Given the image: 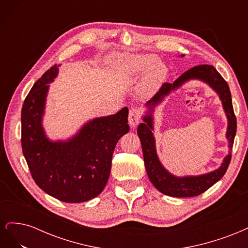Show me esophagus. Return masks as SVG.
<instances>
[{
	"mask_svg": "<svg viewBox=\"0 0 248 248\" xmlns=\"http://www.w3.org/2000/svg\"><path fill=\"white\" fill-rule=\"evenodd\" d=\"M129 124L131 127H136L140 121V111L138 108H131L128 115Z\"/></svg>",
	"mask_w": 248,
	"mask_h": 248,
	"instance_id": "esophagus-1",
	"label": "esophagus"
}]
</instances>
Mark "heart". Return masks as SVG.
Masks as SVG:
<instances>
[{"instance_id":"b5f03b06","label":"heart","mask_w":248,"mask_h":248,"mask_svg":"<svg viewBox=\"0 0 248 248\" xmlns=\"http://www.w3.org/2000/svg\"><path fill=\"white\" fill-rule=\"evenodd\" d=\"M119 71L126 78H138L149 71L147 84L152 86L159 82L166 74V67L153 55H134L125 57L118 62Z\"/></svg>"}]
</instances>
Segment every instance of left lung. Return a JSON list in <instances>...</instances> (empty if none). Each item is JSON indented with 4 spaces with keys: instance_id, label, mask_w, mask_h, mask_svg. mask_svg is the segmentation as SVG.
Masks as SVG:
<instances>
[{
    "instance_id": "obj_1",
    "label": "left lung",
    "mask_w": 248,
    "mask_h": 248,
    "mask_svg": "<svg viewBox=\"0 0 248 248\" xmlns=\"http://www.w3.org/2000/svg\"><path fill=\"white\" fill-rule=\"evenodd\" d=\"M180 57H184V55ZM190 80L205 82L219 95L228 120L226 137L229 141V154L225 157L220 168L216 170L201 175L175 176L162 166L156 155L154 138V111L166 96ZM145 114L141 117L144 122L140 123L138 127V136L140 140L146 171L150 181L157 190L172 198L197 197L209 189L217 181H219L226 174L231 161V151L236 136L237 122L234 109H232L229 85L213 66H196L183 73L172 84H169V82L163 84L153 98L145 104Z\"/></svg>"
}]
</instances>
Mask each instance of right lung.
Returning <instances> with one entry per match:
<instances>
[{
  "mask_svg": "<svg viewBox=\"0 0 248 248\" xmlns=\"http://www.w3.org/2000/svg\"><path fill=\"white\" fill-rule=\"evenodd\" d=\"M59 73L52 66L37 80L21 109V147L36 184L65 202H82L106 187L118 140L129 131L128 108L90 119L66 140H50L44 130L49 84Z\"/></svg>",
  "mask_w": 248,
  "mask_h": 248,
  "instance_id": "right-lung-1",
  "label": "right lung"
}]
</instances>
